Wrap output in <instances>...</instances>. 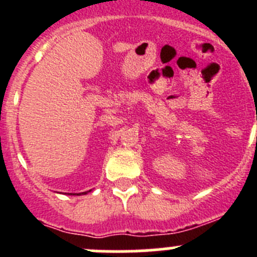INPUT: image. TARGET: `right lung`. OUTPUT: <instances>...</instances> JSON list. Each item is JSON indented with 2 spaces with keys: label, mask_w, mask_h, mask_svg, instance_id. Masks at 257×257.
<instances>
[{
  "label": "right lung",
  "mask_w": 257,
  "mask_h": 257,
  "mask_svg": "<svg viewBox=\"0 0 257 257\" xmlns=\"http://www.w3.org/2000/svg\"><path fill=\"white\" fill-rule=\"evenodd\" d=\"M79 194H81V193H79ZM82 194H86V192H85V193H82Z\"/></svg>",
  "instance_id": "add662e5"
}]
</instances>
